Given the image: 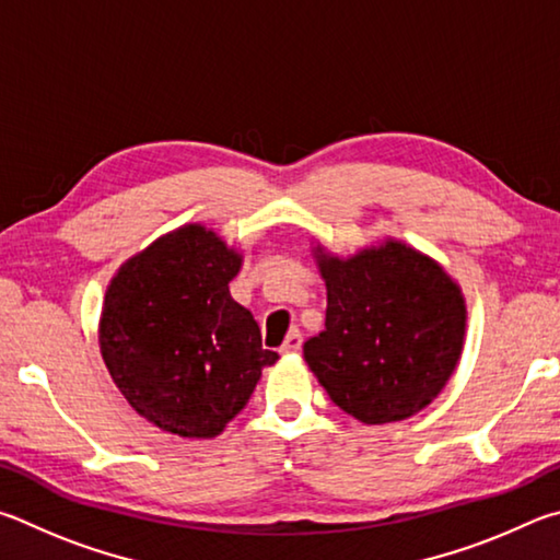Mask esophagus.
Here are the masks:
<instances>
[{"label": "esophagus", "mask_w": 560, "mask_h": 560, "mask_svg": "<svg viewBox=\"0 0 560 560\" xmlns=\"http://www.w3.org/2000/svg\"><path fill=\"white\" fill-rule=\"evenodd\" d=\"M300 349H302V335L298 329H292L290 335L285 337V341H282L280 351H282V354H295V351H300Z\"/></svg>", "instance_id": "1"}]
</instances>
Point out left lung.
I'll use <instances>...</instances> for the list:
<instances>
[{
  "mask_svg": "<svg viewBox=\"0 0 560 560\" xmlns=\"http://www.w3.org/2000/svg\"><path fill=\"white\" fill-rule=\"evenodd\" d=\"M327 282L325 331L305 361L345 413L366 425L423 410L463 351L465 300L425 255L390 241L349 260L319 255Z\"/></svg>",
  "mask_w": 560,
  "mask_h": 560,
  "instance_id": "1",
  "label": "left lung"
}]
</instances>
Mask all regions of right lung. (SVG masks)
I'll return each instance as SVG.
<instances>
[{"label":"right lung","instance_id":"right-lung-1","mask_svg":"<svg viewBox=\"0 0 560 560\" xmlns=\"http://www.w3.org/2000/svg\"><path fill=\"white\" fill-rule=\"evenodd\" d=\"M238 268L241 255L215 233L184 225L127 260L105 292V366L127 404L166 433L219 435L278 359L231 298Z\"/></svg>","mask_w":560,"mask_h":560}]
</instances>
